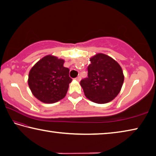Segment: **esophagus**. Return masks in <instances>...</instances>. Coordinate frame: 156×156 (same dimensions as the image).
Wrapping results in <instances>:
<instances>
[{
  "label": "esophagus",
  "mask_w": 156,
  "mask_h": 156,
  "mask_svg": "<svg viewBox=\"0 0 156 156\" xmlns=\"http://www.w3.org/2000/svg\"><path fill=\"white\" fill-rule=\"evenodd\" d=\"M75 80H76V81H80V80H81V76H78L77 77H76L75 79Z\"/></svg>",
  "instance_id": "obj_1"
}]
</instances>
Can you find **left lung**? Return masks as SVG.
<instances>
[{"label":"left lung","mask_w":156,"mask_h":156,"mask_svg":"<svg viewBox=\"0 0 156 156\" xmlns=\"http://www.w3.org/2000/svg\"><path fill=\"white\" fill-rule=\"evenodd\" d=\"M88 77L80 81L84 94L92 102L106 103L120 92L124 81L122 68L107 55L99 53L90 59Z\"/></svg>","instance_id":"8db88e82"}]
</instances>
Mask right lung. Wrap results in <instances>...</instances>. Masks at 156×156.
<instances>
[{
	"label": "right lung",
	"instance_id": "obj_1",
	"mask_svg": "<svg viewBox=\"0 0 156 156\" xmlns=\"http://www.w3.org/2000/svg\"><path fill=\"white\" fill-rule=\"evenodd\" d=\"M64 60L46 55L30 70L28 83L33 94L40 101L53 103L64 98L72 79Z\"/></svg>",
	"mask_w": 156,
	"mask_h": 156
}]
</instances>
